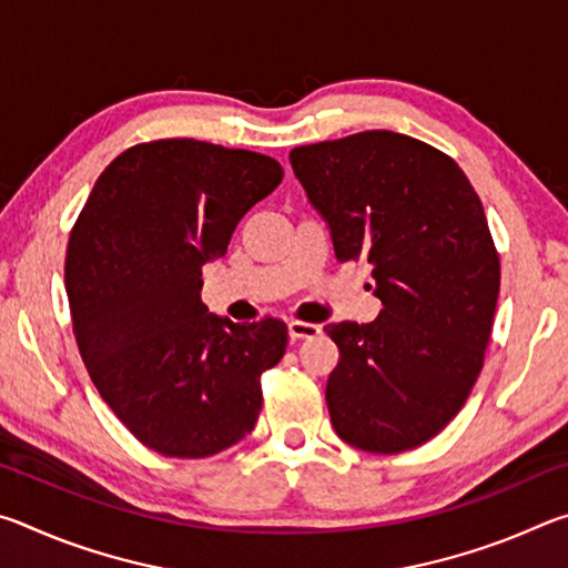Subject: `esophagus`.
<instances>
[{
    "mask_svg": "<svg viewBox=\"0 0 568 568\" xmlns=\"http://www.w3.org/2000/svg\"><path fill=\"white\" fill-rule=\"evenodd\" d=\"M321 333V325L315 323H305V321H291L287 323V335L293 341H303V338H315Z\"/></svg>",
    "mask_w": 568,
    "mask_h": 568,
    "instance_id": "esophagus-1",
    "label": "esophagus"
}]
</instances>
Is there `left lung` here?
<instances>
[{"mask_svg":"<svg viewBox=\"0 0 568 568\" xmlns=\"http://www.w3.org/2000/svg\"><path fill=\"white\" fill-rule=\"evenodd\" d=\"M328 220L335 257L368 261L383 311L325 325L341 351L328 386L345 444L400 454L440 434L484 368L501 263L484 205L446 152L390 130L291 150Z\"/></svg>","mask_w":568,"mask_h":568,"instance_id":"obj_1","label":"left lung"}]
</instances>
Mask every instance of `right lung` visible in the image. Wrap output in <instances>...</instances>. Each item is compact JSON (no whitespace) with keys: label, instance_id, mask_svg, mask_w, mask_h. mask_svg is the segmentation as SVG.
Instances as JSON below:
<instances>
[{"label":"right lung","instance_id":"obj_1","mask_svg":"<svg viewBox=\"0 0 568 568\" xmlns=\"http://www.w3.org/2000/svg\"><path fill=\"white\" fill-rule=\"evenodd\" d=\"M281 180V162L261 152L140 142L104 168L72 227L64 285L77 348L114 416L162 456H215L255 426L287 325L217 318L200 277Z\"/></svg>","mask_w":568,"mask_h":568}]
</instances>
